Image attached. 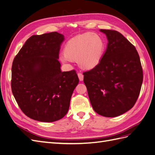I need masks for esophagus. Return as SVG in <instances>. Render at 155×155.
Instances as JSON below:
<instances>
[{"mask_svg":"<svg viewBox=\"0 0 155 155\" xmlns=\"http://www.w3.org/2000/svg\"><path fill=\"white\" fill-rule=\"evenodd\" d=\"M78 78L79 79V81H83V75L82 73L79 72L78 74Z\"/></svg>","mask_w":155,"mask_h":155,"instance_id":"obj_1","label":"esophagus"}]
</instances>
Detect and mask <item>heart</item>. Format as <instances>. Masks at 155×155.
<instances>
[{
	"mask_svg": "<svg viewBox=\"0 0 155 155\" xmlns=\"http://www.w3.org/2000/svg\"><path fill=\"white\" fill-rule=\"evenodd\" d=\"M105 44L101 37L96 34L85 33L70 39L64 49V55L60 57L63 63L76 59L85 69H92L100 62Z\"/></svg>",
	"mask_w": 155,
	"mask_h": 155,
	"instance_id": "b5f03b06",
	"label": "heart"
}]
</instances>
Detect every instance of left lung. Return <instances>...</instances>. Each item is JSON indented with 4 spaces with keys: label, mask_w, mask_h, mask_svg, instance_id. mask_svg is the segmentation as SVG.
<instances>
[{
    "label": "left lung",
    "mask_w": 155,
    "mask_h": 155,
    "mask_svg": "<svg viewBox=\"0 0 155 155\" xmlns=\"http://www.w3.org/2000/svg\"><path fill=\"white\" fill-rule=\"evenodd\" d=\"M107 49L96 67L83 73L93 109L105 117H116L133 108L140 94L143 70L136 48L120 32L103 30Z\"/></svg>",
    "instance_id": "1"
}]
</instances>
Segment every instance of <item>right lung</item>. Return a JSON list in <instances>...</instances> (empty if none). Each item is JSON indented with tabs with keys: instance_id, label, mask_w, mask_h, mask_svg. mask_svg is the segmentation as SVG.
<instances>
[{
	"instance_id": "add662e5",
	"label": "right lung",
	"mask_w": 155,
	"mask_h": 155,
	"mask_svg": "<svg viewBox=\"0 0 155 155\" xmlns=\"http://www.w3.org/2000/svg\"><path fill=\"white\" fill-rule=\"evenodd\" d=\"M64 35L57 31L32 35L13 59L12 91L21 110L42 122L63 118L79 78L74 70L61 72L58 61Z\"/></svg>"
}]
</instances>
